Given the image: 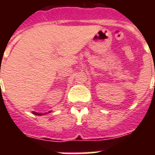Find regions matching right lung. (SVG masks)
Listing matches in <instances>:
<instances>
[{
	"label": "right lung",
	"instance_id": "1",
	"mask_svg": "<svg viewBox=\"0 0 155 155\" xmlns=\"http://www.w3.org/2000/svg\"><path fill=\"white\" fill-rule=\"evenodd\" d=\"M49 113H51V112H49ZM33 113H34V114H35V115H42V114H40V113H35V112H33Z\"/></svg>",
	"mask_w": 155,
	"mask_h": 155
}]
</instances>
